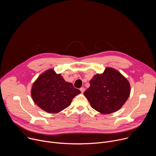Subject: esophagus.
I'll return each instance as SVG.
<instances>
[{
	"mask_svg": "<svg viewBox=\"0 0 156 156\" xmlns=\"http://www.w3.org/2000/svg\"><path fill=\"white\" fill-rule=\"evenodd\" d=\"M80 91H81V92L83 93H84V91H85V88L84 87H81L80 88Z\"/></svg>",
	"mask_w": 156,
	"mask_h": 156,
	"instance_id": "34e87169",
	"label": "esophagus"
}]
</instances>
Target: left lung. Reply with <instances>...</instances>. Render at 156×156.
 <instances>
[{"instance_id": "1", "label": "left lung", "mask_w": 156, "mask_h": 156, "mask_svg": "<svg viewBox=\"0 0 156 156\" xmlns=\"http://www.w3.org/2000/svg\"><path fill=\"white\" fill-rule=\"evenodd\" d=\"M84 95L91 106L102 114L119 110L130 94L129 81L113 68L106 67L103 73L94 75Z\"/></svg>"}]
</instances>
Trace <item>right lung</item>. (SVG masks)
Masks as SVG:
<instances>
[{"label":"right lung","mask_w":156,"mask_h":156,"mask_svg":"<svg viewBox=\"0 0 156 156\" xmlns=\"http://www.w3.org/2000/svg\"><path fill=\"white\" fill-rule=\"evenodd\" d=\"M80 93L53 69L41 73L33 83L31 90L35 104L50 114L58 113L68 107L75 96Z\"/></svg>","instance_id":"right-lung-1"}]
</instances>
